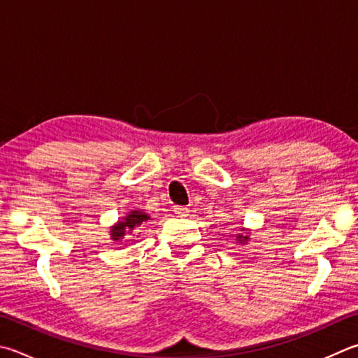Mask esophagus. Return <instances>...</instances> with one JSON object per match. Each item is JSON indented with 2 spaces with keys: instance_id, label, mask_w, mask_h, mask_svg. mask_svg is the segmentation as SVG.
<instances>
[{
  "instance_id": "1",
  "label": "esophagus",
  "mask_w": 358,
  "mask_h": 358,
  "mask_svg": "<svg viewBox=\"0 0 358 358\" xmlns=\"http://www.w3.org/2000/svg\"><path fill=\"white\" fill-rule=\"evenodd\" d=\"M173 211H175V214H178V216H186V214L189 213V210H187L186 206H175Z\"/></svg>"
}]
</instances>
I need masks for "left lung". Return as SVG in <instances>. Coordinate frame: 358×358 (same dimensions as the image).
<instances>
[{"label": "left lung", "mask_w": 358, "mask_h": 358, "mask_svg": "<svg viewBox=\"0 0 358 358\" xmlns=\"http://www.w3.org/2000/svg\"><path fill=\"white\" fill-rule=\"evenodd\" d=\"M245 230L244 229H241V233H244ZM241 233H239V235L236 236V241L239 243V244H247V241H249V235H241Z\"/></svg>", "instance_id": "1"}]
</instances>
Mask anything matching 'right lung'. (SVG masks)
<instances>
[{
	"label": "right lung",
	"mask_w": 358,
	"mask_h": 358,
	"mask_svg": "<svg viewBox=\"0 0 358 358\" xmlns=\"http://www.w3.org/2000/svg\"><path fill=\"white\" fill-rule=\"evenodd\" d=\"M148 219H150V216L144 211H129L125 217H122V220L111 227V239L113 241H120L123 238L134 236V233H138V227L147 222Z\"/></svg>",
	"instance_id": "1"
}]
</instances>
